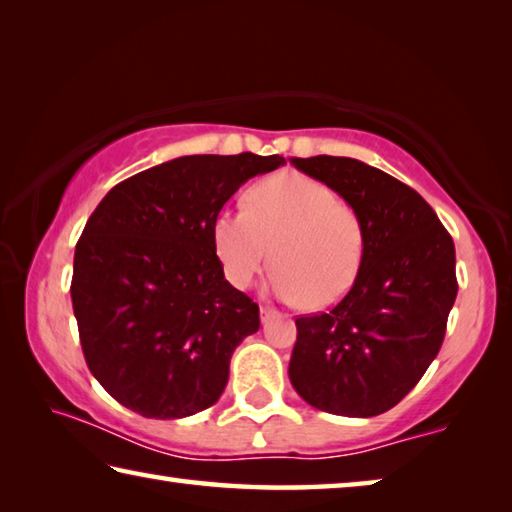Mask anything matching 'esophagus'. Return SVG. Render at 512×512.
<instances>
[{
	"label": "esophagus",
	"mask_w": 512,
	"mask_h": 512,
	"mask_svg": "<svg viewBox=\"0 0 512 512\" xmlns=\"http://www.w3.org/2000/svg\"><path fill=\"white\" fill-rule=\"evenodd\" d=\"M275 314H277V311L271 309V307H259V316H262V323H268V320H271Z\"/></svg>",
	"instance_id": "34e87169"
}]
</instances>
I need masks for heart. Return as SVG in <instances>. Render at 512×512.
<instances>
[{
  "instance_id": "1",
  "label": "heart",
  "mask_w": 512,
  "mask_h": 512,
  "mask_svg": "<svg viewBox=\"0 0 512 512\" xmlns=\"http://www.w3.org/2000/svg\"><path fill=\"white\" fill-rule=\"evenodd\" d=\"M223 273L246 289L273 257L277 296L309 309L339 302L357 282L366 230L359 212L332 187L298 171L277 173L246 192L244 210H223L212 223Z\"/></svg>"
}]
</instances>
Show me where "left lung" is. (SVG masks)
Masks as SVG:
<instances>
[{"mask_svg": "<svg viewBox=\"0 0 512 512\" xmlns=\"http://www.w3.org/2000/svg\"><path fill=\"white\" fill-rule=\"evenodd\" d=\"M291 164L359 212L366 255L339 305L296 318L289 379L314 409L372 418L409 395L443 345L458 291L454 241L415 189L381 169L334 155Z\"/></svg>", "mask_w": 512, "mask_h": 512, "instance_id": "left-lung-1", "label": "left lung"}]
</instances>
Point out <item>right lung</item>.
Segmentation results:
<instances>
[{
	"label": "right lung",
	"instance_id": "1",
	"mask_svg": "<svg viewBox=\"0 0 512 512\" xmlns=\"http://www.w3.org/2000/svg\"><path fill=\"white\" fill-rule=\"evenodd\" d=\"M280 155H183L103 196L76 244L72 305L88 368L144 418H187L219 400L259 307L225 280L212 223Z\"/></svg>",
	"mask_w": 512,
	"mask_h": 512
}]
</instances>
